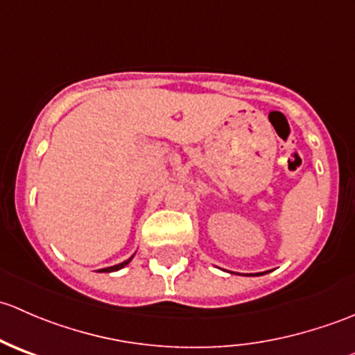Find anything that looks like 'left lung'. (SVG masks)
<instances>
[{"instance_id":"8db88e82","label":"left lung","mask_w":355,"mask_h":355,"mask_svg":"<svg viewBox=\"0 0 355 355\" xmlns=\"http://www.w3.org/2000/svg\"><path fill=\"white\" fill-rule=\"evenodd\" d=\"M256 275H264V273H256Z\"/></svg>"}]
</instances>
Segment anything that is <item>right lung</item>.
I'll use <instances>...</instances> for the list:
<instances>
[{
    "mask_svg": "<svg viewBox=\"0 0 355 355\" xmlns=\"http://www.w3.org/2000/svg\"><path fill=\"white\" fill-rule=\"evenodd\" d=\"M132 257H134V256H132ZM132 257H128V259H127V261H123V263L114 264V266H110V268H103V270H99V271H103V273H111V271H118V270H121V268H125V266H127L128 263H130Z\"/></svg>",
    "mask_w": 355,
    "mask_h": 355,
    "instance_id": "right-lung-1",
    "label": "right lung"
}]
</instances>
